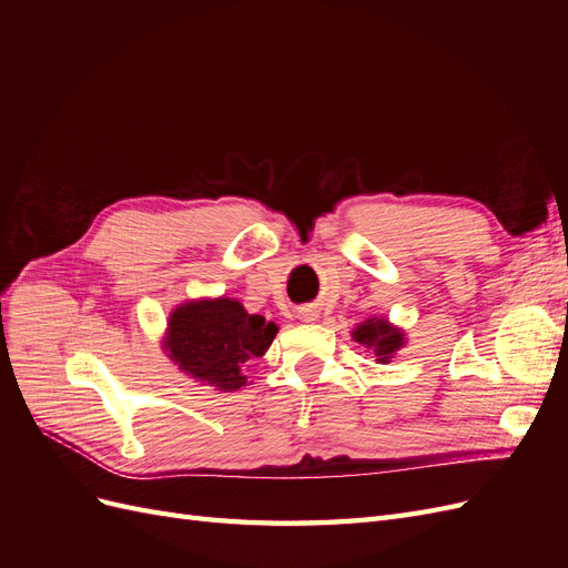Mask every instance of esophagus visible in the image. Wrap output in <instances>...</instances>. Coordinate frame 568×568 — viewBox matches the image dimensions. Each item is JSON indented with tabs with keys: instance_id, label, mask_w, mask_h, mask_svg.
Wrapping results in <instances>:
<instances>
[{
	"instance_id": "esophagus-1",
	"label": "esophagus",
	"mask_w": 568,
	"mask_h": 568,
	"mask_svg": "<svg viewBox=\"0 0 568 568\" xmlns=\"http://www.w3.org/2000/svg\"><path fill=\"white\" fill-rule=\"evenodd\" d=\"M301 315H303L305 322H313V320H315V311H303Z\"/></svg>"
}]
</instances>
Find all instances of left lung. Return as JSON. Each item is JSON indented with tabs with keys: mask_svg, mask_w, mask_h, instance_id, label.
<instances>
[{
	"mask_svg": "<svg viewBox=\"0 0 568 568\" xmlns=\"http://www.w3.org/2000/svg\"><path fill=\"white\" fill-rule=\"evenodd\" d=\"M353 341H357L359 346H365L367 351L374 353L376 363L388 365L400 348H405V332L400 326H395L388 317H367L365 322H359L355 329L351 332Z\"/></svg>",
	"mask_w": 568,
	"mask_h": 568,
	"instance_id": "1",
	"label": "left lung"
}]
</instances>
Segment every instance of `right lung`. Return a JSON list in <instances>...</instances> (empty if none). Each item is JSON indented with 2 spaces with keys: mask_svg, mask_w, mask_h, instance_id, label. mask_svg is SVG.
Segmentation results:
<instances>
[{
  "mask_svg": "<svg viewBox=\"0 0 568 568\" xmlns=\"http://www.w3.org/2000/svg\"><path fill=\"white\" fill-rule=\"evenodd\" d=\"M277 332L236 298H192L170 313L161 348L189 379L232 393L248 384L246 367L267 353Z\"/></svg>",
  "mask_w": 568,
  "mask_h": 568,
  "instance_id": "add662e5",
  "label": "right lung"
}]
</instances>
